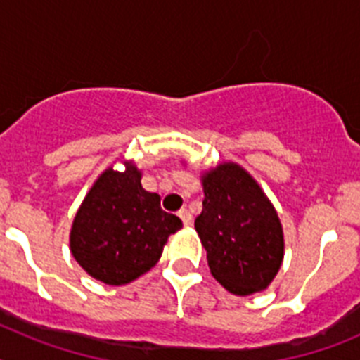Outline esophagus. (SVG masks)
<instances>
[{
    "label": "esophagus",
    "instance_id": "obj_1",
    "mask_svg": "<svg viewBox=\"0 0 360 360\" xmlns=\"http://www.w3.org/2000/svg\"><path fill=\"white\" fill-rule=\"evenodd\" d=\"M178 216H180V218H182V221H184V225H191V219H193V216H191V212L187 211V209H180V211H178Z\"/></svg>",
    "mask_w": 360,
    "mask_h": 360
}]
</instances>
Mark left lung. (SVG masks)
Wrapping results in <instances>:
<instances>
[{"label": "left lung", "instance_id": "obj_1", "mask_svg": "<svg viewBox=\"0 0 360 360\" xmlns=\"http://www.w3.org/2000/svg\"><path fill=\"white\" fill-rule=\"evenodd\" d=\"M203 209L195 219L211 274L229 292L265 290L283 262L281 221L274 205L243 167L219 164L202 176Z\"/></svg>", "mask_w": 360, "mask_h": 360}]
</instances>
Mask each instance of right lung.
<instances>
[{"label":"right lung","mask_w":360,"mask_h":360,"mask_svg":"<svg viewBox=\"0 0 360 360\" xmlns=\"http://www.w3.org/2000/svg\"><path fill=\"white\" fill-rule=\"evenodd\" d=\"M142 173L108 167L86 195L70 232L75 262L98 281L126 285L157 265L165 241L182 219L162 211L160 196L141 184Z\"/></svg>","instance_id":"obj_1"}]
</instances>
